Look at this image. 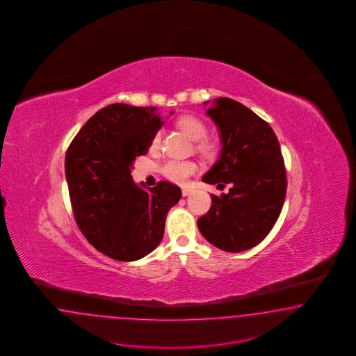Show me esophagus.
<instances>
[{
	"mask_svg": "<svg viewBox=\"0 0 356 356\" xmlns=\"http://www.w3.org/2000/svg\"><path fill=\"white\" fill-rule=\"evenodd\" d=\"M181 192H183L184 197H186V195H189V194H191L192 191H191L189 188H183V191H181Z\"/></svg>",
	"mask_w": 356,
	"mask_h": 356,
	"instance_id": "1",
	"label": "esophagus"
}]
</instances>
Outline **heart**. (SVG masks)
Segmentation results:
<instances>
[{
  "label": "heart",
  "instance_id": "obj_1",
  "mask_svg": "<svg viewBox=\"0 0 356 356\" xmlns=\"http://www.w3.org/2000/svg\"><path fill=\"white\" fill-rule=\"evenodd\" d=\"M177 127L192 140H198L197 150L206 156H211L216 152V145L204 140L207 136V127L202 120L194 116H183L177 121ZM161 140V133H156L151 140V147H156ZM198 172V164L192 161H168L162 167L165 179L175 184H185L191 176Z\"/></svg>",
  "mask_w": 356,
  "mask_h": 356
}]
</instances>
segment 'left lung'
<instances>
[{"mask_svg": "<svg viewBox=\"0 0 356 356\" xmlns=\"http://www.w3.org/2000/svg\"><path fill=\"white\" fill-rule=\"evenodd\" d=\"M205 113L218 128L222 149L202 181L231 188L211 194V207L197 226L210 244L237 253L256 247L275 225L286 197L284 162L274 130L241 103L216 97Z\"/></svg>", "mask_w": 356, "mask_h": 356, "instance_id": "1", "label": "left lung"}]
</instances>
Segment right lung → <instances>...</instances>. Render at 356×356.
Returning a JSON list of instances; mask_svg holds the SVG:
<instances>
[{"label":"right lung","instance_id":"obj_1","mask_svg":"<svg viewBox=\"0 0 356 356\" xmlns=\"http://www.w3.org/2000/svg\"><path fill=\"white\" fill-rule=\"evenodd\" d=\"M163 124L155 107L111 104L87 121L66 151L76 225L111 259L137 261L151 253L162 241L170 209L181 198L177 185L146 188L130 175L131 163L147 154Z\"/></svg>","mask_w":356,"mask_h":356}]
</instances>
